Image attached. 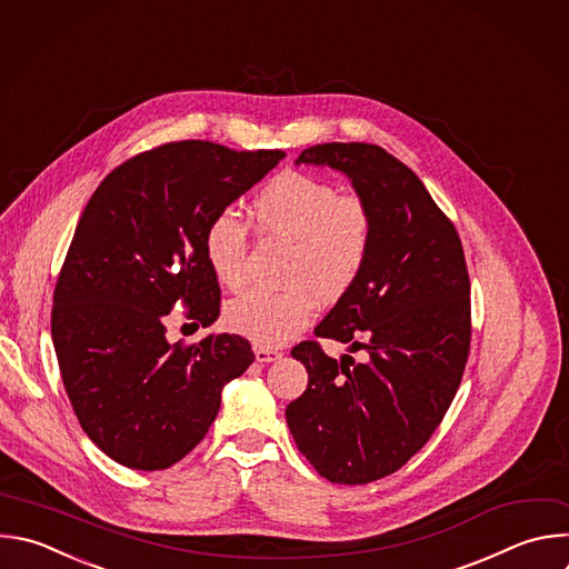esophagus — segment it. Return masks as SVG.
Returning a JSON list of instances; mask_svg holds the SVG:
<instances>
[{
	"label": "esophagus",
	"mask_w": 569,
	"mask_h": 569,
	"mask_svg": "<svg viewBox=\"0 0 569 569\" xmlns=\"http://www.w3.org/2000/svg\"><path fill=\"white\" fill-rule=\"evenodd\" d=\"M254 357L257 361L261 363H270V361H277L281 357V352L277 348H266V346H257L254 348Z\"/></svg>",
	"instance_id": "34e87169"
}]
</instances>
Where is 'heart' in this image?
<instances>
[{
	"mask_svg": "<svg viewBox=\"0 0 569 569\" xmlns=\"http://www.w3.org/2000/svg\"><path fill=\"white\" fill-rule=\"evenodd\" d=\"M252 219L263 237L292 243L283 292L248 290L226 308L228 326L259 346H281L301 332L321 303H337L359 279L370 250L368 208L321 178L283 171L252 201ZM206 261L230 290L246 281L248 230L232 214H219L206 230Z\"/></svg>",
	"mask_w": 569,
	"mask_h": 569,
	"instance_id": "heart-1",
	"label": "heart"
}]
</instances>
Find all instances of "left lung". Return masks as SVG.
Here are the masks:
<instances>
[{"mask_svg":"<svg viewBox=\"0 0 569 569\" xmlns=\"http://www.w3.org/2000/svg\"><path fill=\"white\" fill-rule=\"evenodd\" d=\"M301 162L348 176L370 212L363 270L315 328L366 359L337 361L317 341L295 346L308 389L286 422L319 476L366 485L407 465L456 398L471 341L469 274L453 223L387 149L326 142L303 149Z\"/></svg>","mask_w":569,"mask_h":569,"instance_id":"left-lung-1","label":"left lung"}]
</instances>
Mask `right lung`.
Returning a JSON list of instances; mask_svg holds the SVG:
<instances>
[{
    "instance_id": "right-lung-1",
    "label": "right lung",
    "mask_w": 569,
    "mask_h": 569,
    "mask_svg": "<svg viewBox=\"0 0 569 569\" xmlns=\"http://www.w3.org/2000/svg\"><path fill=\"white\" fill-rule=\"evenodd\" d=\"M283 156L167 142L116 167L87 203L51 335L80 427L118 465L158 471L182 460L217 420L223 387L254 361L239 335L169 343L162 321L176 303L197 328L219 319L206 230Z\"/></svg>"
}]
</instances>
